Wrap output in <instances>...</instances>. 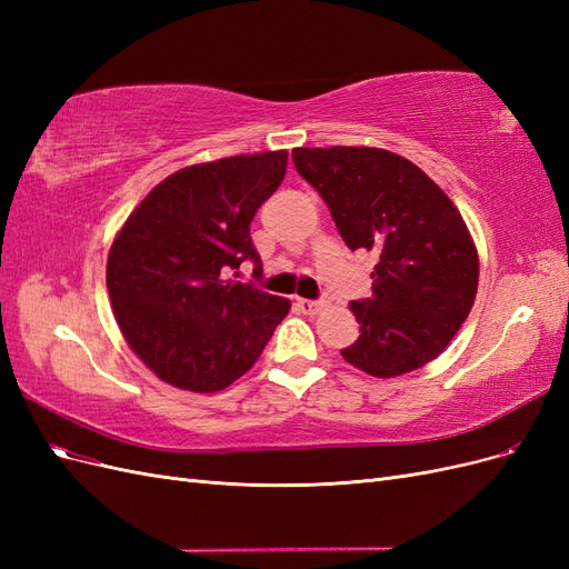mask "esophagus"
Instances as JSON below:
<instances>
[{"label":"esophagus","mask_w":569,"mask_h":569,"mask_svg":"<svg viewBox=\"0 0 569 569\" xmlns=\"http://www.w3.org/2000/svg\"><path fill=\"white\" fill-rule=\"evenodd\" d=\"M299 311L301 313H306V316H316V313H320L322 308H325V301H313V299H299Z\"/></svg>","instance_id":"34e87169"}]
</instances>
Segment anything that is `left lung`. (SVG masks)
<instances>
[{
    "instance_id": "left-lung-1",
    "label": "left lung",
    "mask_w": 569,
    "mask_h": 569,
    "mask_svg": "<svg viewBox=\"0 0 569 569\" xmlns=\"http://www.w3.org/2000/svg\"><path fill=\"white\" fill-rule=\"evenodd\" d=\"M351 251H380L372 297L351 301L360 337L343 360L399 377L435 360L477 295L479 258L453 201L408 159L375 147L291 151Z\"/></svg>"
}]
</instances>
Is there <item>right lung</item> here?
<instances>
[{"label": "right lung", "mask_w": 569, "mask_h": 569, "mask_svg": "<svg viewBox=\"0 0 569 569\" xmlns=\"http://www.w3.org/2000/svg\"><path fill=\"white\" fill-rule=\"evenodd\" d=\"M284 170L287 151L182 168L118 232L107 263L113 313L163 382L199 393L230 387L289 313L287 299L226 280L244 261L261 274L251 220Z\"/></svg>", "instance_id": "right-lung-1"}]
</instances>
